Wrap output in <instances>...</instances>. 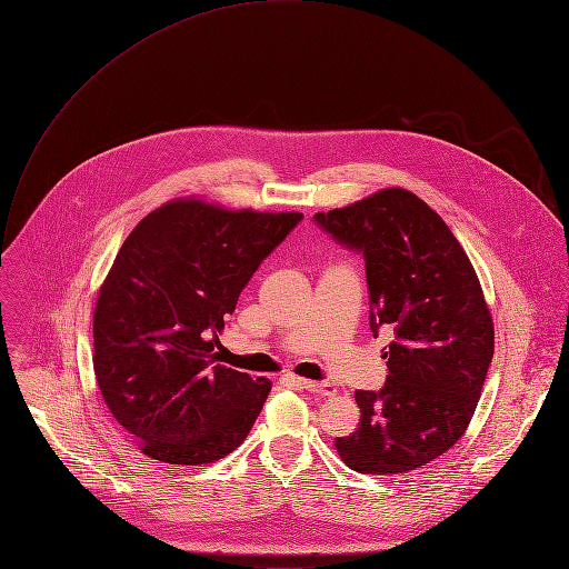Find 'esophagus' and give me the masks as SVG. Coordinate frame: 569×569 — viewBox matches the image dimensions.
Returning <instances> with one entry per match:
<instances>
[{
  "label": "esophagus",
  "mask_w": 569,
  "mask_h": 569,
  "mask_svg": "<svg viewBox=\"0 0 569 569\" xmlns=\"http://www.w3.org/2000/svg\"><path fill=\"white\" fill-rule=\"evenodd\" d=\"M299 387L310 391V393H319V396H335L337 387L332 382H312V380H299Z\"/></svg>",
  "instance_id": "obj_1"
}]
</instances>
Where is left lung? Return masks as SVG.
<instances>
[{
	"label": "left lung",
	"mask_w": 569,
	"mask_h": 569,
	"mask_svg": "<svg viewBox=\"0 0 569 569\" xmlns=\"http://www.w3.org/2000/svg\"><path fill=\"white\" fill-rule=\"evenodd\" d=\"M339 243L359 250L370 292V330L391 326L389 380L355 391L361 420L337 438L361 473L416 471L467 431L493 357V321L478 274L442 217L409 189L387 187L315 214Z\"/></svg>",
	"instance_id": "left-lung-1"
}]
</instances>
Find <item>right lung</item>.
Returning a JSON list of instances; mask_svg holds the SVG:
<instances>
[{"mask_svg": "<svg viewBox=\"0 0 569 569\" xmlns=\"http://www.w3.org/2000/svg\"><path fill=\"white\" fill-rule=\"evenodd\" d=\"M301 219L184 197L156 208L124 239L96 299L93 370L140 453L208 465L246 440L272 382L217 363V332Z\"/></svg>", "mask_w": 569, "mask_h": 569, "instance_id": "obj_1", "label": "right lung"}]
</instances>
